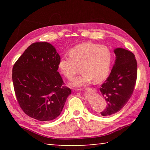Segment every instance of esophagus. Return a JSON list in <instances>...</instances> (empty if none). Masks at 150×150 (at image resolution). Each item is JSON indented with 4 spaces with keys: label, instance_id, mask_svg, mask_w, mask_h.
Masks as SVG:
<instances>
[{
    "label": "esophagus",
    "instance_id": "34e87169",
    "mask_svg": "<svg viewBox=\"0 0 150 150\" xmlns=\"http://www.w3.org/2000/svg\"><path fill=\"white\" fill-rule=\"evenodd\" d=\"M87 90L88 91H91V92H93V93H95L96 92V89L94 88H87Z\"/></svg>",
    "mask_w": 150,
    "mask_h": 150
}]
</instances>
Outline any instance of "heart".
Returning a JSON list of instances; mask_svg holds the SVG:
<instances>
[{
	"label": "heart",
	"mask_w": 150,
	"mask_h": 150,
	"mask_svg": "<svg viewBox=\"0 0 150 150\" xmlns=\"http://www.w3.org/2000/svg\"><path fill=\"white\" fill-rule=\"evenodd\" d=\"M69 57H63L58 63L61 73L71 80L75 77L80 65V76L71 85L80 87L93 80L95 83L102 82L108 77L112 63V53L106 45L93 42H84L71 48Z\"/></svg>",
	"instance_id": "heart-1"
}]
</instances>
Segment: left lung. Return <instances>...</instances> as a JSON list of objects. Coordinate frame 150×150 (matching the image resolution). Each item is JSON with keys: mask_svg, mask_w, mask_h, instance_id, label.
Segmentation results:
<instances>
[{"mask_svg": "<svg viewBox=\"0 0 150 150\" xmlns=\"http://www.w3.org/2000/svg\"><path fill=\"white\" fill-rule=\"evenodd\" d=\"M112 69L103 83L100 91L107 106L100 112L102 116L115 114L128 103L134 91L137 79V62L135 55L128 50L116 48Z\"/></svg>", "mask_w": 150, "mask_h": 150, "instance_id": "left-lung-1", "label": "left lung"}]
</instances>
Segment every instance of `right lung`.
Listing matches in <instances>:
<instances>
[{
	"label": "right lung",
	"instance_id": "obj_1",
	"mask_svg": "<svg viewBox=\"0 0 150 150\" xmlns=\"http://www.w3.org/2000/svg\"><path fill=\"white\" fill-rule=\"evenodd\" d=\"M61 59L47 42L30 45L14 63L12 82L20 108L28 116L40 121L56 118L71 91L64 86L57 71Z\"/></svg>",
	"mask_w": 150,
	"mask_h": 150
}]
</instances>
